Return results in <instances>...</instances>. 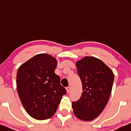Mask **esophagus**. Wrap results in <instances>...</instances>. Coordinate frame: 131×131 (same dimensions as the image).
I'll return each mask as SVG.
<instances>
[{"mask_svg":"<svg viewBox=\"0 0 131 131\" xmlns=\"http://www.w3.org/2000/svg\"><path fill=\"white\" fill-rule=\"evenodd\" d=\"M66 89H67V93H68L70 92V90H71V87H70V86H68V87L66 88Z\"/></svg>","mask_w":131,"mask_h":131,"instance_id":"obj_1","label":"esophagus"}]
</instances>
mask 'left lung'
Wrapping results in <instances>:
<instances>
[{
	"instance_id": "8db88e82",
	"label": "left lung",
	"mask_w": 131,
	"mask_h": 131,
	"mask_svg": "<svg viewBox=\"0 0 131 131\" xmlns=\"http://www.w3.org/2000/svg\"><path fill=\"white\" fill-rule=\"evenodd\" d=\"M75 64L83 92L79 100L72 102L74 114L82 121L93 120L107 103L114 74L103 61L94 57H85Z\"/></svg>"
}]
</instances>
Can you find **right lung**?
Wrapping results in <instances>:
<instances>
[{
    "instance_id": "1",
    "label": "right lung",
    "mask_w": 131,
    "mask_h": 131,
    "mask_svg": "<svg viewBox=\"0 0 131 131\" xmlns=\"http://www.w3.org/2000/svg\"><path fill=\"white\" fill-rule=\"evenodd\" d=\"M57 60L47 53L33 57L20 66L16 75L17 91L30 116L38 120L52 116L67 91L55 74Z\"/></svg>"
}]
</instances>
